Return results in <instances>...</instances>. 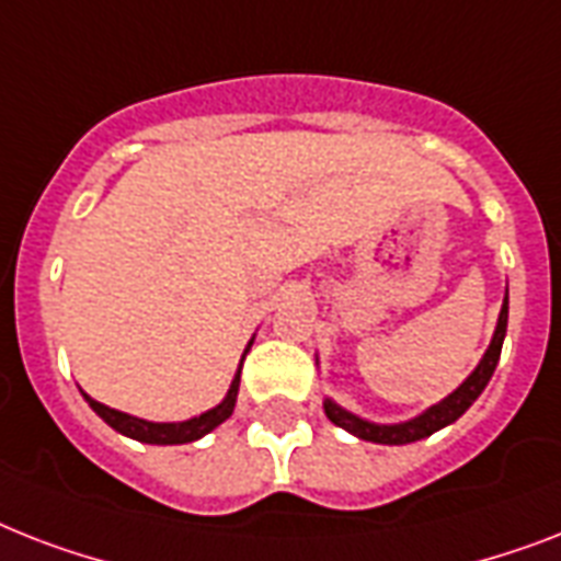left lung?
Listing matches in <instances>:
<instances>
[{
    "mask_svg": "<svg viewBox=\"0 0 561 561\" xmlns=\"http://www.w3.org/2000/svg\"><path fill=\"white\" fill-rule=\"evenodd\" d=\"M506 314H510V299L504 297V308H501V317H497V329L495 337L489 343L486 355L478 364V369L466 378V381L457 387V390L443 399L439 404H434L431 410H425L422 416L410 419V422H401V425H373V422H364V419L352 416L350 410L337 408L334 401L325 399L323 410L325 416L332 419L334 425L343 427V431H350V434L360 436V439H367V443H381V445H404V443H416V439H425L439 427L451 425L454 419H460L466 410L474 404L483 387L489 383L492 373L497 367V358H501V346H504V334H506Z\"/></svg>",
    "mask_w": 561,
    "mask_h": 561,
    "instance_id": "1",
    "label": "left lung"
}]
</instances>
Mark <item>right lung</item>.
Instances as JSON below:
<instances>
[{
    "label": "right lung",
    "mask_w": 561,
    "mask_h": 561,
    "mask_svg": "<svg viewBox=\"0 0 561 561\" xmlns=\"http://www.w3.org/2000/svg\"><path fill=\"white\" fill-rule=\"evenodd\" d=\"M238 381H241V369H238L236 381L229 383L227 399L220 401L218 408L206 410L201 416L188 419V422H145V419L127 416L122 410H113L107 404H101V401L90 399V396H83V399L90 401V408L99 413L110 427H116L118 434L134 436L139 443H151V445H183V443H194V439H201L203 434H209L211 427H218L220 422H227L232 416V410H236V396H238Z\"/></svg>",
    "instance_id": "add662e5"
}]
</instances>
